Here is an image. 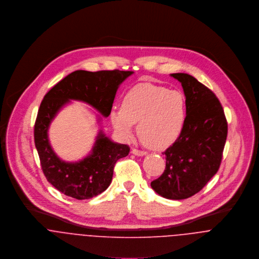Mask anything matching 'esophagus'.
Listing matches in <instances>:
<instances>
[{
  "mask_svg": "<svg viewBox=\"0 0 259 259\" xmlns=\"http://www.w3.org/2000/svg\"><path fill=\"white\" fill-rule=\"evenodd\" d=\"M132 153L135 154V155H138V156H144V155H146L148 152L145 151V150H140V149H137V148H133V149H132Z\"/></svg>",
  "mask_w": 259,
  "mask_h": 259,
  "instance_id": "obj_1",
  "label": "esophagus"
}]
</instances>
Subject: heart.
Masks as SVG:
<instances>
[{"label": "heart", "instance_id": "b5f03b06", "mask_svg": "<svg viewBox=\"0 0 259 259\" xmlns=\"http://www.w3.org/2000/svg\"><path fill=\"white\" fill-rule=\"evenodd\" d=\"M111 123L118 134L130 139L135 122L149 147L167 148L181 135L186 119V101L180 91L152 83H139L123 97L121 109H112Z\"/></svg>", "mask_w": 259, "mask_h": 259}]
</instances>
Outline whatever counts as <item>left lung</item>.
<instances>
[{
	"label": "left lung",
	"mask_w": 259,
	"mask_h": 259,
	"mask_svg": "<svg viewBox=\"0 0 259 259\" xmlns=\"http://www.w3.org/2000/svg\"><path fill=\"white\" fill-rule=\"evenodd\" d=\"M171 76L182 82L186 119L177 141L162 154L165 169L151 182L152 189L168 199H185L200 191L218 172L227 137V121L220 100L190 74Z\"/></svg>",
	"instance_id": "left-lung-1"
}]
</instances>
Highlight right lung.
I'll list each match as a JSON object with an SVG mask.
<instances>
[{
    "instance_id": "obj_1",
    "label": "right lung",
    "mask_w": 259,
    "mask_h": 259,
    "mask_svg": "<svg viewBox=\"0 0 259 259\" xmlns=\"http://www.w3.org/2000/svg\"><path fill=\"white\" fill-rule=\"evenodd\" d=\"M133 73L75 71L44 97L35 122V145L46 179L62 193L79 200L101 194L111 185L115 162L128 154L130 147L111 142L101 131L90 155L79 161L66 162L57 156L49 143L51 121L70 100L84 102L105 117L109 116L118 85Z\"/></svg>"
}]
</instances>
